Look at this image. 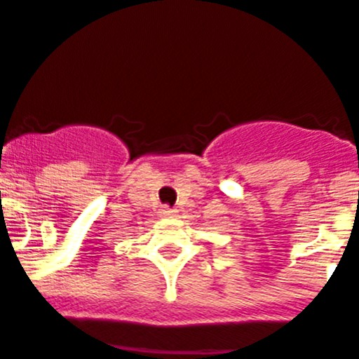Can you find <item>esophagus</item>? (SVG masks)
Wrapping results in <instances>:
<instances>
[{
    "instance_id": "1",
    "label": "esophagus",
    "mask_w": 359,
    "mask_h": 359,
    "mask_svg": "<svg viewBox=\"0 0 359 359\" xmlns=\"http://www.w3.org/2000/svg\"><path fill=\"white\" fill-rule=\"evenodd\" d=\"M176 214V210L170 207H167V205H163V207L160 208V215H174Z\"/></svg>"
}]
</instances>
